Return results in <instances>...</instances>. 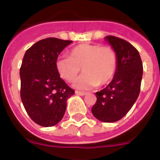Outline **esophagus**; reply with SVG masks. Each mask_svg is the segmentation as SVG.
<instances>
[{
    "label": "esophagus",
    "mask_w": 160,
    "mask_h": 160,
    "mask_svg": "<svg viewBox=\"0 0 160 160\" xmlns=\"http://www.w3.org/2000/svg\"><path fill=\"white\" fill-rule=\"evenodd\" d=\"M76 94H78V95H81V96H83V95H86L87 94V93L86 92H82V91H76L75 92Z\"/></svg>",
    "instance_id": "obj_1"
}]
</instances>
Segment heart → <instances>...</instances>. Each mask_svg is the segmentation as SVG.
Segmentation results:
<instances>
[{
	"mask_svg": "<svg viewBox=\"0 0 160 160\" xmlns=\"http://www.w3.org/2000/svg\"><path fill=\"white\" fill-rule=\"evenodd\" d=\"M55 65L59 75L69 82L82 70L84 73L77 79L74 86L87 89L108 84L116 75L118 61L115 50L109 45L81 44L72 49L70 56L58 57Z\"/></svg>",
	"mask_w": 160,
	"mask_h": 160,
	"instance_id": "obj_1",
	"label": "heart"
}]
</instances>
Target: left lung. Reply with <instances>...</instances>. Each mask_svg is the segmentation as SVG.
<instances>
[{
    "label": "left lung",
    "instance_id": "obj_1",
    "mask_svg": "<svg viewBox=\"0 0 160 160\" xmlns=\"http://www.w3.org/2000/svg\"><path fill=\"white\" fill-rule=\"evenodd\" d=\"M105 39L116 53L117 70L107 87L96 93L92 113L99 121L115 122L127 115L138 97L143 69L140 55L132 44L112 35Z\"/></svg>",
    "mask_w": 160,
    "mask_h": 160
}]
</instances>
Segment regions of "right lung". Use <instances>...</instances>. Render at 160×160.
I'll list each match as a JSON object with an SVG mask.
<instances>
[{
  "label": "right lung",
  "instance_id": "right-lung-1",
  "mask_svg": "<svg viewBox=\"0 0 160 160\" xmlns=\"http://www.w3.org/2000/svg\"><path fill=\"white\" fill-rule=\"evenodd\" d=\"M72 41L57 38L39 40L28 49L20 67V96L25 110L36 124L52 127L64 116L67 100L74 90L56 69V61Z\"/></svg>",
  "mask_w": 160,
  "mask_h": 160
}]
</instances>
